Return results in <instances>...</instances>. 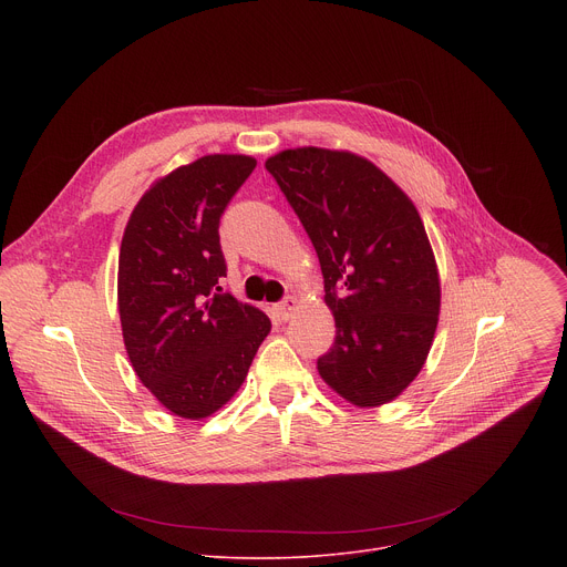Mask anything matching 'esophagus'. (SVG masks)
<instances>
[{"label":"esophagus","mask_w":567,"mask_h":567,"mask_svg":"<svg viewBox=\"0 0 567 567\" xmlns=\"http://www.w3.org/2000/svg\"><path fill=\"white\" fill-rule=\"evenodd\" d=\"M296 309H298V300H296L293 296H289V298H285L280 305H276V313H278L280 320H289Z\"/></svg>","instance_id":"34e87169"}]
</instances>
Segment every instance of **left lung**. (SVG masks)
I'll use <instances>...</instances> for the list:
<instances>
[{"label":"left lung","instance_id":"obj_1","mask_svg":"<svg viewBox=\"0 0 567 567\" xmlns=\"http://www.w3.org/2000/svg\"><path fill=\"white\" fill-rule=\"evenodd\" d=\"M316 249L337 339L316 363L359 409L396 399L426 363L440 320V274L424 221L372 161L291 147L265 161Z\"/></svg>","mask_w":567,"mask_h":567}]
</instances>
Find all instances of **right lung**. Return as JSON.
<instances>
[{
	"label": "right lung",
	"mask_w": 567,
	"mask_h": 567,
	"mask_svg": "<svg viewBox=\"0 0 567 567\" xmlns=\"http://www.w3.org/2000/svg\"><path fill=\"white\" fill-rule=\"evenodd\" d=\"M258 161L206 154L156 179L134 206L118 254V313L130 363L184 420L217 413L245 383L271 320L221 291L219 217Z\"/></svg>",
	"instance_id": "add662e5"
}]
</instances>
